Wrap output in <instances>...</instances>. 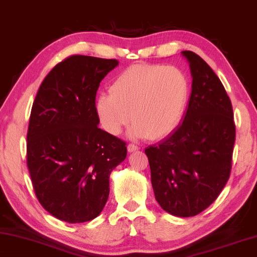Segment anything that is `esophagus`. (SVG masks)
<instances>
[{"mask_svg":"<svg viewBox=\"0 0 257 257\" xmlns=\"http://www.w3.org/2000/svg\"><path fill=\"white\" fill-rule=\"evenodd\" d=\"M127 150H128V152H134V151L139 150V147L136 146V145H133V143H128Z\"/></svg>","mask_w":257,"mask_h":257,"instance_id":"obj_1","label":"esophagus"}]
</instances>
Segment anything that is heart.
<instances>
[{
  "instance_id": "obj_1",
  "label": "heart",
  "mask_w": 257,
  "mask_h": 257,
  "mask_svg": "<svg viewBox=\"0 0 257 257\" xmlns=\"http://www.w3.org/2000/svg\"><path fill=\"white\" fill-rule=\"evenodd\" d=\"M188 94L190 82L179 67L136 64L116 76L109 94L97 98L96 112L111 136H118L132 116L130 137L157 140L167 137L181 121Z\"/></svg>"
}]
</instances>
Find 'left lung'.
Returning a JSON list of instances; mask_svg holds the SVG:
<instances>
[{
    "instance_id": "1",
    "label": "left lung",
    "mask_w": 257,
    "mask_h": 257,
    "mask_svg": "<svg viewBox=\"0 0 257 257\" xmlns=\"http://www.w3.org/2000/svg\"><path fill=\"white\" fill-rule=\"evenodd\" d=\"M192 74V92L183 121L146 149L156 200L166 212L194 217L213 203L231 170L236 127L221 81L204 60L183 51Z\"/></svg>"
}]
</instances>
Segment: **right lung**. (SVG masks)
<instances>
[{
    "mask_svg": "<svg viewBox=\"0 0 257 257\" xmlns=\"http://www.w3.org/2000/svg\"><path fill=\"white\" fill-rule=\"evenodd\" d=\"M117 65L67 57L46 75L33 103L27 166L39 203L62 221L98 217L109 195V175L126 158V143L98 127L96 112L99 83Z\"/></svg>",
    "mask_w": 257,
    "mask_h": 257,
    "instance_id": "add662e5",
    "label": "right lung"
}]
</instances>
